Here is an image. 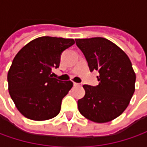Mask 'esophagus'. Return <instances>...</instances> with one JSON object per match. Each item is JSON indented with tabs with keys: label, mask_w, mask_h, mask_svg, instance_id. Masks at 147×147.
<instances>
[{
	"label": "esophagus",
	"mask_w": 147,
	"mask_h": 147,
	"mask_svg": "<svg viewBox=\"0 0 147 147\" xmlns=\"http://www.w3.org/2000/svg\"><path fill=\"white\" fill-rule=\"evenodd\" d=\"M74 86L77 87V86H80V83H78V82H74Z\"/></svg>",
	"instance_id": "1"
}]
</instances>
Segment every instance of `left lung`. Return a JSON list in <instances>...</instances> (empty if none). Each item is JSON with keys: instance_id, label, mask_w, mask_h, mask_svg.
<instances>
[{"instance_id": "left-lung-1", "label": "left lung", "mask_w": 147, "mask_h": 147, "mask_svg": "<svg viewBox=\"0 0 147 147\" xmlns=\"http://www.w3.org/2000/svg\"><path fill=\"white\" fill-rule=\"evenodd\" d=\"M90 71L97 70V86L83 85L85 96L78 100L79 112L96 123L110 122L125 110L135 91L136 74L127 55L104 37L75 39Z\"/></svg>"}]
</instances>
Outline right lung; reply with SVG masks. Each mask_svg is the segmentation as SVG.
Returning a JSON list of instances; mask_svg holds the SVG:
<instances>
[{
	"mask_svg": "<svg viewBox=\"0 0 147 147\" xmlns=\"http://www.w3.org/2000/svg\"><path fill=\"white\" fill-rule=\"evenodd\" d=\"M75 43L74 39L41 37L28 42L15 55L7 75L9 92L26 118L42 121L60 111L62 99L73 87L71 81L53 78L62 52Z\"/></svg>",
	"mask_w": 147,
	"mask_h": 147,
	"instance_id": "obj_1",
	"label": "right lung"
}]
</instances>
